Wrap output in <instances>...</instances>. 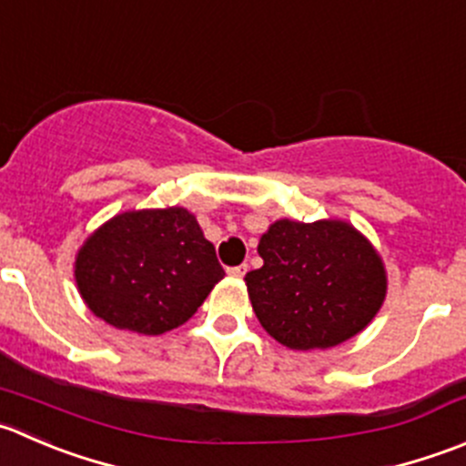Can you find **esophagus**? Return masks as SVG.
Returning <instances> with one entry per match:
<instances>
[{
    "label": "esophagus",
    "mask_w": 466,
    "mask_h": 466,
    "mask_svg": "<svg viewBox=\"0 0 466 466\" xmlns=\"http://www.w3.org/2000/svg\"><path fill=\"white\" fill-rule=\"evenodd\" d=\"M248 273V266L246 264H241V266H232V268H228V275L229 278H237V279H241L243 275Z\"/></svg>",
    "instance_id": "esophagus-1"
}]
</instances>
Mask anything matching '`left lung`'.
Instances as JSON below:
<instances>
[{
  "label": "left lung",
  "mask_w": 466,
  "mask_h": 466,
  "mask_svg": "<svg viewBox=\"0 0 466 466\" xmlns=\"http://www.w3.org/2000/svg\"><path fill=\"white\" fill-rule=\"evenodd\" d=\"M264 266L246 275L261 328L291 350L332 348L362 332L387 296L373 243L339 218H279L261 234Z\"/></svg>",
  "instance_id": "8db88e82"
}]
</instances>
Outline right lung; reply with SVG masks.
<instances>
[{"instance_id":"obj_1","label":"right lung","mask_w":466,"mask_h":466,"mask_svg":"<svg viewBox=\"0 0 466 466\" xmlns=\"http://www.w3.org/2000/svg\"><path fill=\"white\" fill-rule=\"evenodd\" d=\"M223 275L214 243L184 207L113 216L75 257L88 309L113 328L152 337L187 323Z\"/></svg>"}]
</instances>
